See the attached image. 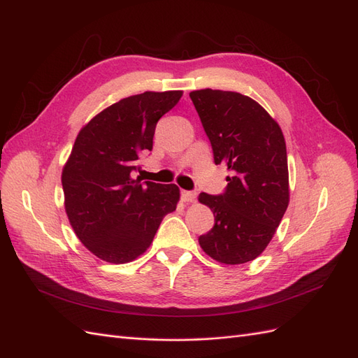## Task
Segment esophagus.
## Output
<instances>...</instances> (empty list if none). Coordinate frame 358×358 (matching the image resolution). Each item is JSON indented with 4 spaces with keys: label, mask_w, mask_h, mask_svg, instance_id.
I'll list each match as a JSON object with an SVG mask.
<instances>
[{
    "label": "esophagus",
    "mask_w": 358,
    "mask_h": 358,
    "mask_svg": "<svg viewBox=\"0 0 358 358\" xmlns=\"http://www.w3.org/2000/svg\"><path fill=\"white\" fill-rule=\"evenodd\" d=\"M180 197H182V200L185 201V203H192V201H196L197 194L192 192V191H182L180 192Z\"/></svg>",
    "instance_id": "34e87169"
}]
</instances>
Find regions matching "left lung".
I'll return each mask as SVG.
<instances>
[{
    "label": "left lung",
    "mask_w": 358,
    "mask_h": 358,
    "mask_svg": "<svg viewBox=\"0 0 358 358\" xmlns=\"http://www.w3.org/2000/svg\"><path fill=\"white\" fill-rule=\"evenodd\" d=\"M213 149L225 162L224 194L201 192L215 225L199 237L203 251L224 264L252 262L272 241L289 203L287 146L282 129L255 100L221 90L189 92Z\"/></svg>",
    "instance_id": "left-lung-1"
}]
</instances>
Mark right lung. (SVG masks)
<instances>
[{
	"label": "right lung",
	"mask_w": 358,
	"mask_h": 358,
	"mask_svg": "<svg viewBox=\"0 0 358 358\" xmlns=\"http://www.w3.org/2000/svg\"><path fill=\"white\" fill-rule=\"evenodd\" d=\"M182 91H146L95 115L76 137L62 169L64 206L76 236L103 262L124 264L142 255L180 192L133 176L142 152L152 150L157 122Z\"/></svg>",
	"instance_id": "obj_1"
}]
</instances>
